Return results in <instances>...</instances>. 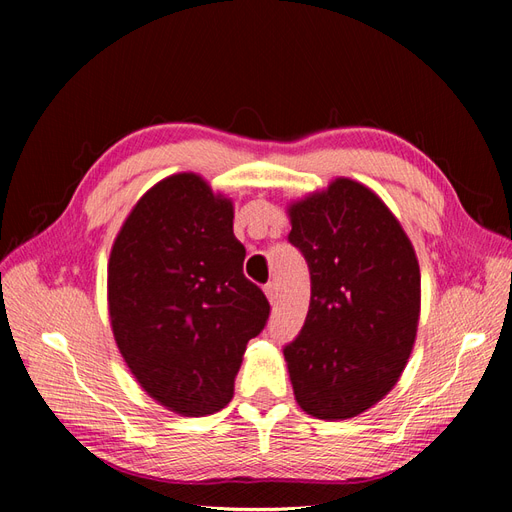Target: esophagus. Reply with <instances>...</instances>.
I'll return each instance as SVG.
<instances>
[{
	"instance_id": "esophagus-1",
	"label": "esophagus",
	"mask_w": 512,
	"mask_h": 512,
	"mask_svg": "<svg viewBox=\"0 0 512 512\" xmlns=\"http://www.w3.org/2000/svg\"><path fill=\"white\" fill-rule=\"evenodd\" d=\"M265 294H267V299H269L271 303H275V299H277V288H275V282H267V284H265Z\"/></svg>"
}]
</instances>
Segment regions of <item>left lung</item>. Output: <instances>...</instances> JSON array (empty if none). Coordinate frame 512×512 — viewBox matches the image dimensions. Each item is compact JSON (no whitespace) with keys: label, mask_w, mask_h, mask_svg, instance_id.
I'll use <instances>...</instances> for the list:
<instances>
[{"label":"left lung","mask_w":512,"mask_h":512,"mask_svg":"<svg viewBox=\"0 0 512 512\" xmlns=\"http://www.w3.org/2000/svg\"><path fill=\"white\" fill-rule=\"evenodd\" d=\"M288 241L312 297L284 346L294 397L316 418H352L389 393L414 346L421 271L395 215L365 185L335 179L290 207Z\"/></svg>","instance_id":"obj_1"}]
</instances>
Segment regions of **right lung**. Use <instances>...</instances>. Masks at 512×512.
<instances>
[{
  "label": "right lung",
  "instance_id": "add662e5",
  "mask_svg": "<svg viewBox=\"0 0 512 512\" xmlns=\"http://www.w3.org/2000/svg\"><path fill=\"white\" fill-rule=\"evenodd\" d=\"M243 260L232 203L190 173L153 185L115 239V342L138 384L173 412L222 410L247 342L267 327L271 305Z\"/></svg>",
  "mask_w": 512,
  "mask_h": 512
}]
</instances>
